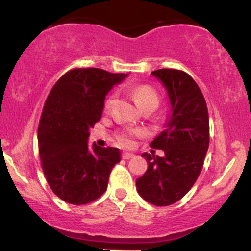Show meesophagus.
<instances>
[{"instance_id":"1","label":"esophagus","mask_w":251,"mask_h":251,"mask_svg":"<svg viewBox=\"0 0 251 251\" xmlns=\"http://www.w3.org/2000/svg\"><path fill=\"white\" fill-rule=\"evenodd\" d=\"M122 158L123 159H132V158H134V154L133 153H128V152H124L122 154Z\"/></svg>"}]
</instances>
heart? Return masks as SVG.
<instances>
[{
	"mask_svg": "<svg viewBox=\"0 0 251 251\" xmlns=\"http://www.w3.org/2000/svg\"><path fill=\"white\" fill-rule=\"evenodd\" d=\"M132 97H133L134 101L139 108L145 105H149V103H153V105L158 106V102H159V98H158L157 92L151 86L148 85H142L134 87L132 89ZM112 102H113V97H109L106 100V107H109L112 105ZM139 134H142V131H139V129H129V131H126L120 134L118 140H119V143L123 146H129L132 143V137Z\"/></svg>",
	"mask_w": 251,
	"mask_h": 251,
	"instance_id": "heart-1",
	"label": "heart"
}]
</instances>
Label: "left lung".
<instances>
[{"label": "left lung", "mask_w": 251, "mask_h": 251, "mask_svg": "<svg viewBox=\"0 0 251 251\" xmlns=\"http://www.w3.org/2000/svg\"><path fill=\"white\" fill-rule=\"evenodd\" d=\"M151 74L165 87L171 114L165 129L150 144L164 155L143 154L148 170L135 185L146 201L166 206L188 194L201 174L209 148V114L200 87L188 73L163 68Z\"/></svg>", "instance_id": "1"}]
</instances>
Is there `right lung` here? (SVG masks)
<instances>
[{"instance_id":"obj_1","label":"right lung","mask_w":251,"mask_h":251,"mask_svg":"<svg viewBox=\"0 0 251 251\" xmlns=\"http://www.w3.org/2000/svg\"><path fill=\"white\" fill-rule=\"evenodd\" d=\"M127 75L75 68L57 80L46 100L37 131L40 159L50 189L67 203H91L107 189L120 151L96 143L89 148V128L101 119L108 92Z\"/></svg>"}]
</instances>
